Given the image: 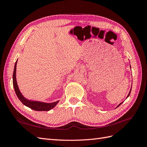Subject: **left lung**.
<instances>
[{
	"instance_id": "1",
	"label": "left lung",
	"mask_w": 147,
	"mask_h": 147,
	"mask_svg": "<svg viewBox=\"0 0 147 147\" xmlns=\"http://www.w3.org/2000/svg\"><path fill=\"white\" fill-rule=\"evenodd\" d=\"M130 67H131V66H130ZM131 90H130L129 92V94H128V95H127V97H126V98H127V97H128L129 96V95H130V93H131ZM123 102H121V103H120V104H119V105H118V106L117 107H117H119V106L120 105H121V104H123Z\"/></svg>"
}]
</instances>
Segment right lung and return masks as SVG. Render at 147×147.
Here are the masks:
<instances>
[{
  "instance_id": "1",
  "label": "right lung",
  "mask_w": 147,
  "mask_h": 147,
  "mask_svg": "<svg viewBox=\"0 0 147 147\" xmlns=\"http://www.w3.org/2000/svg\"><path fill=\"white\" fill-rule=\"evenodd\" d=\"M17 61L15 63L14 71H13V87H14L15 91L16 92V94L17 97H18V99L20 100V101L26 107H29L30 109H32L34 110H36V111H48L54 108L57 105V104L58 103L59 100L53 102V103H45V102H38V101L29 100L28 99H26L25 97L22 95L19 90L18 86L17 84L16 78Z\"/></svg>"
}]
</instances>
